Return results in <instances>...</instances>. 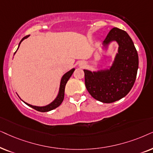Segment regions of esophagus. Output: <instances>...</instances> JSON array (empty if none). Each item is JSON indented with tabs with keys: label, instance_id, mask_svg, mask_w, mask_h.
Wrapping results in <instances>:
<instances>
[{
	"label": "esophagus",
	"instance_id": "34e87169",
	"mask_svg": "<svg viewBox=\"0 0 153 153\" xmlns=\"http://www.w3.org/2000/svg\"><path fill=\"white\" fill-rule=\"evenodd\" d=\"M81 66H84V64H81Z\"/></svg>",
	"mask_w": 153,
	"mask_h": 153
}]
</instances>
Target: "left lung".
<instances>
[{"mask_svg":"<svg viewBox=\"0 0 153 153\" xmlns=\"http://www.w3.org/2000/svg\"><path fill=\"white\" fill-rule=\"evenodd\" d=\"M119 45L118 53L110 69L97 72L84 70L85 87L91 97L110 103L125 97L135 82L138 56L131 38L125 30L113 28L103 41L106 47L111 41Z\"/></svg>","mask_w":153,"mask_h":153,"instance_id":"left-lung-1","label":"left lung"}]
</instances>
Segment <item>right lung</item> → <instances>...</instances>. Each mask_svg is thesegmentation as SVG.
<instances>
[{
	"label": "right lung",
	"instance_id": "add662e5",
	"mask_svg": "<svg viewBox=\"0 0 153 153\" xmlns=\"http://www.w3.org/2000/svg\"><path fill=\"white\" fill-rule=\"evenodd\" d=\"M28 36H25V37H24L23 38H22V40H21V41H20L19 44V47L20 45V44H21V42L23 41L24 39L27 38ZM19 47H18V48H19ZM74 71H75V68L71 69V71H69L68 72H67L66 73V74H64V75H63V77H62V80H61L60 87H59V91L57 97L56 98L55 100L53 101V102L50 103V104H49V105H45V106L39 107V106H35V105H30V104H28V103H27L24 102H24L25 103L26 105H28V106L31 107L32 108L35 109V110H36V111H40V112H48V111H52V110H53V109H55L56 108H57L58 106H59V105H61V103H62L63 100H64L65 87H66V85L67 82H68V79L71 78V75H72L73 73L74 72Z\"/></svg>",
	"mask_w": 153,
	"mask_h": 153
}]
</instances>
